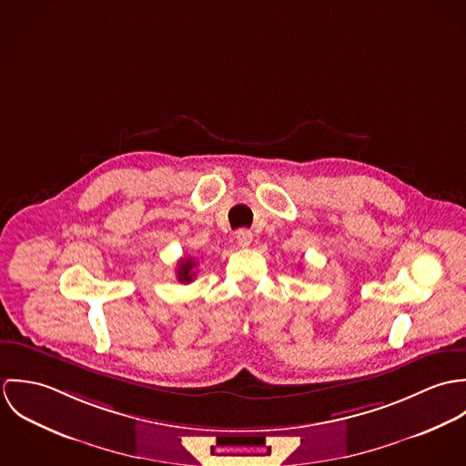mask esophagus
Returning <instances> with one entry per match:
<instances>
[{
	"label": "esophagus",
	"instance_id": "obj_1",
	"mask_svg": "<svg viewBox=\"0 0 466 466\" xmlns=\"http://www.w3.org/2000/svg\"><path fill=\"white\" fill-rule=\"evenodd\" d=\"M237 242H238L240 248H249L251 242H253V233L248 231V229H240L237 233Z\"/></svg>",
	"mask_w": 466,
	"mask_h": 466
}]
</instances>
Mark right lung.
Here are the masks:
<instances>
[{"label": "right lung", "mask_w": 466, "mask_h": 466, "mask_svg": "<svg viewBox=\"0 0 466 466\" xmlns=\"http://www.w3.org/2000/svg\"><path fill=\"white\" fill-rule=\"evenodd\" d=\"M194 267H196V262H194L192 258H183V260L177 264V279H179L181 283H190V281L194 279V276H196Z\"/></svg>", "instance_id": "add662e5"}]
</instances>
